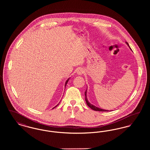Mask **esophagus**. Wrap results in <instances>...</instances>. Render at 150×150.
Instances as JSON below:
<instances>
[{
    "mask_svg": "<svg viewBox=\"0 0 150 150\" xmlns=\"http://www.w3.org/2000/svg\"><path fill=\"white\" fill-rule=\"evenodd\" d=\"M84 70L83 69H79L77 71V74L79 75H81L82 74H84Z\"/></svg>",
    "mask_w": 150,
    "mask_h": 150,
    "instance_id": "34e87169",
    "label": "esophagus"
}]
</instances>
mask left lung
<instances>
[{
	"label": "left lung",
	"mask_w": 150,
	"mask_h": 150,
	"mask_svg": "<svg viewBox=\"0 0 150 150\" xmlns=\"http://www.w3.org/2000/svg\"><path fill=\"white\" fill-rule=\"evenodd\" d=\"M127 44H128V45L129 47L128 43H127ZM85 97H86L85 100H86V102L87 105H88L89 107H90L91 108H92V110H94V111H109V110H106L101 109V108H98V107H96L95 106H94L93 105L91 104V103L88 102V99H87V97H86V91L85 92Z\"/></svg>",
	"instance_id": "left-lung-1"
}]
</instances>
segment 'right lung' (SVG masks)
<instances>
[{"mask_svg":"<svg viewBox=\"0 0 150 150\" xmlns=\"http://www.w3.org/2000/svg\"><path fill=\"white\" fill-rule=\"evenodd\" d=\"M69 79H67V80H66V83H65V85H64V86H65V87H66V84H67V82H68V81H69ZM58 105H57V106H56V107H57V106H58ZM54 107V108H55V107Z\"/></svg>","mask_w":150,"mask_h":150,"instance_id":"1","label":"right lung"}]
</instances>
